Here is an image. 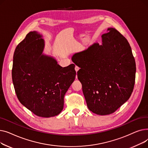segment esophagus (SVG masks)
<instances>
[{
	"label": "esophagus",
	"instance_id": "34e87169",
	"mask_svg": "<svg viewBox=\"0 0 148 148\" xmlns=\"http://www.w3.org/2000/svg\"><path fill=\"white\" fill-rule=\"evenodd\" d=\"M75 71L76 72H77L79 70V66H75Z\"/></svg>",
	"mask_w": 148,
	"mask_h": 148
}]
</instances>
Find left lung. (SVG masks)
I'll use <instances>...</instances> for the list:
<instances>
[{
    "label": "left lung",
    "instance_id": "left-lung-1",
    "mask_svg": "<svg viewBox=\"0 0 148 148\" xmlns=\"http://www.w3.org/2000/svg\"><path fill=\"white\" fill-rule=\"evenodd\" d=\"M102 35V45L94 43L74 54L80 68L77 77L89 109L99 115L114 113L130 98L136 78V62L127 39L114 28Z\"/></svg>",
    "mask_w": 148,
    "mask_h": 148
}]
</instances>
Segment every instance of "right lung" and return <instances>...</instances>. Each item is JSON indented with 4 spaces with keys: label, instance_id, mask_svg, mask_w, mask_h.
I'll use <instances>...</instances> for the list:
<instances>
[{
    "label": "right lung",
    "instance_id": "obj_1",
    "mask_svg": "<svg viewBox=\"0 0 148 148\" xmlns=\"http://www.w3.org/2000/svg\"><path fill=\"white\" fill-rule=\"evenodd\" d=\"M44 41L36 31L27 34L15 49L12 79L19 101L35 115L50 118L64 108L65 93L75 80V65H59L42 54Z\"/></svg>",
    "mask_w": 148,
    "mask_h": 148
}]
</instances>
